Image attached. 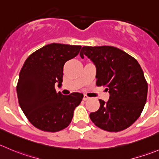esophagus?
Wrapping results in <instances>:
<instances>
[{
	"label": "esophagus",
	"mask_w": 159,
	"mask_h": 159,
	"mask_svg": "<svg viewBox=\"0 0 159 159\" xmlns=\"http://www.w3.org/2000/svg\"><path fill=\"white\" fill-rule=\"evenodd\" d=\"M83 99H84V101H86V100L90 99V97L87 96V95H84V96H83Z\"/></svg>",
	"instance_id": "obj_1"
}]
</instances>
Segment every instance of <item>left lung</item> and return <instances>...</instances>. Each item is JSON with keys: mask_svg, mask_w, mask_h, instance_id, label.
Masks as SVG:
<instances>
[{"mask_svg": "<svg viewBox=\"0 0 159 159\" xmlns=\"http://www.w3.org/2000/svg\"><path fill=\"white\" fill-rule=\"evenodd\" d=\"M80 56L87 57L96 67V85L109 91L107 102L89 116L99 128L118 132L131 126L142 112L148 84L138 61L118 48L109 46L83 47Z\"/></svg>", "mask_w": 159, "mask_h": 159, "instance_id": "8db88e82", "label": "left lung"}]
</instances>
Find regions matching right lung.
Masks as SVG:
<instances>
[{
	"instance_id": "1",
	"label": "right lung",
	"mask_w": 159,
	"mask_h": 159,
	"mask_svg": "<svg viewBox=\"0 0 159 159\" xmlns=\"http://www.w3.org/2000/svg\"><path fill=\"white\" fill-rule=\"evenodd\" d=\"M81 46L51 43L30 55L19 73L17 95L20 107L36 128L57 132L71 122L75 109L83 94L57 93L55 85H62L64 65L75 57Z\"/></svg>"
}]
</instances>
